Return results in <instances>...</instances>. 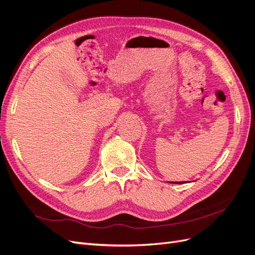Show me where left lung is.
<instances>
[{"mask_svg": "<svg viewBox=\"0 0 255 255\" xmlns=\"http://www.w3.org/2000/svg\"><path fill=\"white\" fill-rule=\"evenodd\" d=\"M173 183H174V182H173Z\"/></svg>", "mask_w": 255, "mask_h": 255, "instance_id": "8db88e82", "label": "left lung"}]
</instances>
